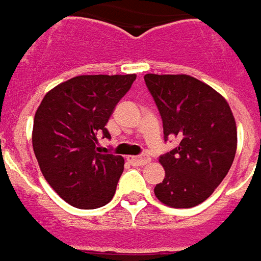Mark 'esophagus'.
<instances>
[{"mask_svg":"<svg viewBox=\"0 0 261 261\" xmlns=\"http://www.w3.org/2000/svg\"><path fill=\"white\" fill-rule=\"evenodd\" d=\"M127 160L130 162L135 166H145L150 162V157L147 156H129L127 157Z\"/></svg>","mask_w":261,"mask_h":261,"instance_id":"1","label":"esophagus"}]
</instances>
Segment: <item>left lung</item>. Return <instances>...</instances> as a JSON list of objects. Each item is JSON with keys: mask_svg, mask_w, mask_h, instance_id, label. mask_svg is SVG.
I'll list each match as a JSON object with an SVG mask.
<instances>
[{"mask_svg": "<svg viewBox=\"0 0 261 261\" xmlns=\"http://www.w3.org/2000/svg\"><path fill=\"white\" fill-rule=\"evenodd\" d=\"M146 86L163 119L164 138L178 146L160 156L166 175L154 187L160 202L193 208L228 174L238 146L234 116L212 87L187 74H146Z\"/></svg>", "mask_w": 261, "mask_h": 261, "instance_id": "1", "label": "left lung"}]
</instances>
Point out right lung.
<instances>
[{
	"label": "right lung",
	"mask_w": 261,
	"mask_h": 261,
	"mask_svg": "<svg viewBox=\"0 0 261 261\" xmlns=\"http://www.w3.org/2000/svg\"><path fill=\"white\" fill-rule=\"evenodd\" d=\"M136 74L77 75L46 94L33 119L32 145L40 171L67 204L95 210L108 204L119 181L122 156L98 153V136Z\"/></svg>",
	"instance_id": "1"
}]
</instances>
